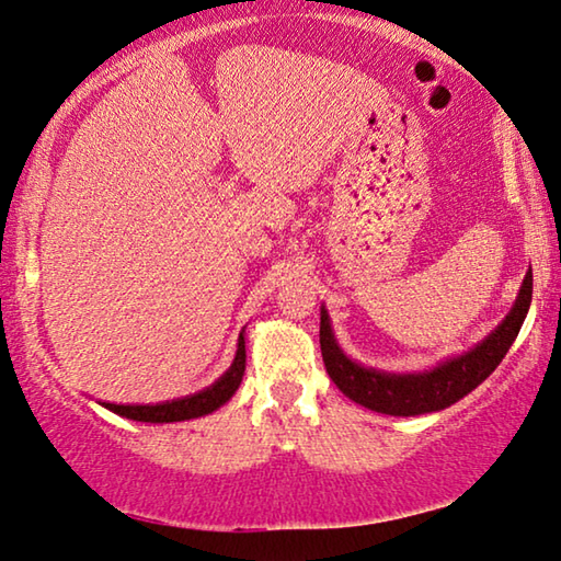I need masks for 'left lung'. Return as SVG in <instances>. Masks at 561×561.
<instances>
[{
    "mask_svg": "<svg viewBox=\"0 0 561 561\" xmlns=\"http://www.w3.org/2000/svg\"><path fill=\"white\" fill-rule=\"evenodd\" d=\"M531 305V270L524 277L517 301L502 324L494 329L486 340L479 342L459 357L442 362L439 367L414 371V375H392V371H379L371 367L352 362L336 344L329 314L322 307V322H319V344H322V359L327 375L340 387L344 397L352 402L371 409V412L392 414V416H414L430 414L447 409L461 397H467L482 381L500 367L504 354L517 340L524 317Z\"/></svg>",
    "mask_w": 561,
    "mask_h": 561,
    "instance_id": "left-lung-1",
    "label": "left lung"
}]
</instances>
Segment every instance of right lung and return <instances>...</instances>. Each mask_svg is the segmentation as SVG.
<instances>
[{
    "label": "right lung",
    "mask_w": 561,
    "mask_h": 561,
    "mask_svg": "<svg viewBox=\"0 0 561 561\" xmlns=\"http://www.w3.org/2000/svg\"><path fill=\"white\" fill-rule=\"evenodd\" d=\"M244 364H247L244 334H239L232 367H229L225 375L215 381V385L202 389V392L182 397V399H172V402H162V404H110V402H100V404L110 409V412L127 416V420H135V422L167 424V422L197 420V416L211 414L215 409H219L221 404H227L229 399H232L239 385H242Z\"/></svg>",
    "instance_id": "1"
}]
</instances>
